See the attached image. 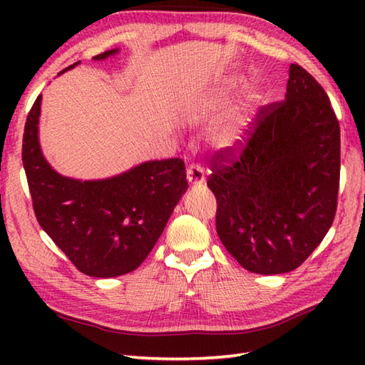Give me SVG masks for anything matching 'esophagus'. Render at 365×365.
I'll return each instance as SVG.
<instances>
[{"instance_id": "34e87169", "label": "esophagus", "mask_w": 365, "mask_h": 365, "mask_svg": "<svg viewBox=\"0 0 365 365\" xmlns=\"http://www.w3.org/2000/svg\"><path fill=\"white\" fill-rule=\"evenodd\" d=\"M187 178L192 187V191L197 192V190H200V187H202V182L205 178L204 168L197 165V163H191L187 169Z\"/></svg>"}]
</instances>
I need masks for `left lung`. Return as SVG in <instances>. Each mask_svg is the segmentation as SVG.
I'll use <instances>...</instances> for the list:
<instances>
[{"instance_id":"1","label":"left lung","mask_w":365,"mask_h":365,"mask_svg":"<svg viewBox=\"0 0 365 365\" xmlns=\"http://www.w3.org/2000/svg\"><path fill=\"white\" fill-rule=\"evenodd\" d=\"M105 51L96 61L114 54ZM78 63L58 75L72 71ZM42 96L28 113L21 160L41 227L81 273L114 277L136 269L153 250L188 188L180 158L145 161L103 180H75L54 170L38 144Z\"/></svg>"}]
</instances>
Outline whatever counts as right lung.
<instances>
[{
	"instance_id": "1",
	"label": "right lung",
	"mask_w": 365,
	"mask_h": 365,
	"mask_svg": "<svg viewBox=\"0 0 365 365\" xmlns=\"http://www.w3.org/2000/svg\"><path fill=\"white\" fill-rule=\"evenodd\" d=\"M207 187L216 232L251 273L298 268L329 230L340 182V128L329 97L293 64L281 102L262 106L242 139L215 152Z\"/></svg>"
}]
</instances>
